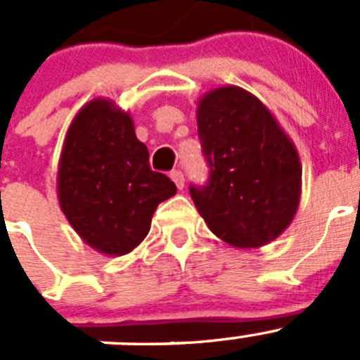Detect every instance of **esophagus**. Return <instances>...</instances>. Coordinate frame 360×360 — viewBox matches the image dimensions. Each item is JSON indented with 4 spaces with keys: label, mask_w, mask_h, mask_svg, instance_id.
<instances>
[{
    "label": "esophagus",
    "mask_w": 360,
    "mask_h": 360,
    "mask_svg": "<svg viewBox=\"0 0 360 360\" xmlns=\"http://www.w3.org/2000/svg\"><path fill=\"white\" fill-rule=\"evenodd\" d=\"M170 179L176 183V186L179 188V190H183V188H184V176H183V172H181V170H172V172H170Z\"/></svg>",
    "instance_id": "esophagus-1"
}]
</instances>
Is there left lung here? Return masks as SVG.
Masks as SVG:
<instances>
[{
    "instance_id": "8db88e82",
    "label": "left lung",
    "mask_w": 360,
    "mask_h": 360,
    "mask_svg": "<svg viewBox=\"0 0 360 360\" xmlns=\"http://www.w3.org/2000/svg\"><path fill=\"white\" fill-rule=\"evenodd\" d=\"M200 147L210 167L190 195L220 240L257 248L284 233L297 213L300 158L268 108L240 86L207 92L197 108Z\"/></svg>"
}]
</instances>
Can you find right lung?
<instances>
[{
	"label": "right lung",
	"instance_id": "right-lung-1",
	"mask_svg": "<svg viewBox=\"0 0 360 360\" xmlns=\"http://www.w3.org/2000/svg\"><path fill=\"white\" fill-rule=\"evenodd\" d=\"M176 184L149 167V150L131 117L94 99L74 117L58 165V200L82 240L101 254L124 256L142 243L158 204Z\"/></svg>",
	"mask_w": 360,
	"mask_h": 360
}]
</instances>
